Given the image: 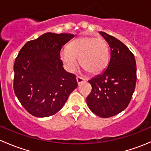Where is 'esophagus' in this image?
Listing matches in <instances>:
<instances>
[{
  "mask_svg": "<svg viewBox=\"0 0 151 151\" xmlns=\"http://www.w3.org/2000/svg\"><path fill=\"white\" fill-rule=\"evenodd\" d=\"M76 79H77V83H78V85H80V83H84V82L86 81V80H85V79L83 78V77H79V76H77V78Z\"/></svg>",
  "mask_w": 151,
  "mask_h": 151,
  "instance_id": "esophagus-1",
  "label": "esophagus"
}]
</instances>
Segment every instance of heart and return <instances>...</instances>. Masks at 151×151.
I'll use <instances>...</instances> for the list:
<instances>
[{"mask_svg":"<svg viewBox=\"0 0 151 151\" xmlns=\"http://www.w3.org/2000/svg\"><path fill=\"white\" fill-rule=\"evenodd\" d=\"M109 46L102 38L80 36L70 42L60 52V59L70 71L80 66L91 74H98L104 70L109 60Z\"/></svg>","mask_w":151,"mask_h":151,"instance_id":"1","label":"heart"}]
</instances>
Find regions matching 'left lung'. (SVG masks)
<instances>
[{"label":"left lung","mask_w":151,"mask_h":151,"mask_svg":"<svg viewBox=\"0 0 151 151\" xmlns=\"http://www.w3.org/2000/svg\"><path fill=\"white\" fill-rule=\"evenodd\" d=\"M110 47L106 69L88 83L92 91L86 99L93 113L109 118L124 110L132 99L137 82L136 60L133 53L116 38L99 32Z\"/></svg>","instance_id":"8db88e82"}]
</instances>
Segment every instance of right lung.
Listing matches in <instances>:
<instances>
[{"label":"right lung","mask_w":151,"mask_h":151,"mask_svg":"<svg viewBox=\"0 0 151 151\" xmlns=\"http://www.w3.org/2000/svg\"><path fill=\"white\" fill-rule=\"evenodd\" d=\"M74 36L46 33L27 42L15 59L14 93L33 116L57 113L77 87L76 76L65 71L60 56L62 47Z\"/></svg>","instance_id":"obj_1"}]
</instances>
